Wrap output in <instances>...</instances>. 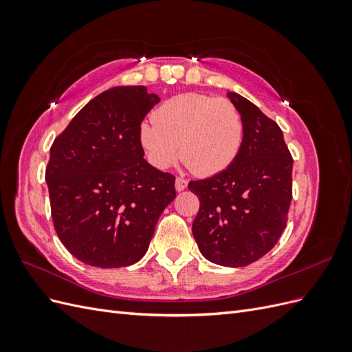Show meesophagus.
Returning <instances> with one entry per match:
<instances>
[{
    "label": "esophagus",
    "instance_id": "obj_1",
    "mask_svg": "<svg viewBox=\"0 0 352 352\" xmlns=\"http://www.w3.org/2000/svg\"><path fill=\"white\" fill-rule=\"evenodd\" d=\"M176 190H184L188 186V180L184 177H176V182H175Z\"/></svg>",
    "mask_w": 352,
    "mask_h": 352
}]
</instances>
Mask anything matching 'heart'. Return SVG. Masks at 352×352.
Wrapping results in <instances>:
<instances>
[{"mask_svg":"<svg viewBox=\"0 0 352 352\" xmlns=\"http://www.w3.org/2000/svg\"><path fill=\"white\" fill-rule=\"evenodd\" d=\"M140 138L150 163L166 168L179 157L198 176H212L238 157L243 141L239 110L225 98L204 94H180L144 122Z\"/></svg>","mask_w":352,"mask_h":352,"instance_id":"1","label":"heart"}]
</instances>
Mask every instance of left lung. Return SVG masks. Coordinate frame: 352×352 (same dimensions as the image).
<instances>
[{
	"label": "left lung",
	"mask_w": 352,
	"mask_h": 352,
	"mask_svg": "<svg viewBox=\"0 0 352 352\" xmlns=\"http://www.w3.org/2000/svg\"><path fill=\"white\" fill-rule=\"evenodd\" d=\"M228 97L243 120L241 151L223 172L188 188L199 199L192 233L201 254L243 267L267 254L286 228L294 160L278 123L236 92Z\"/></svg>",
	"instance_id": "1"
}]
</instances>
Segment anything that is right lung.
<instances>
[{
  "label": "right lung",
  "mask_w": 352,
  "mask_h": 352,
  "mask_svg": "<svg viewBox=\"0 0 352 352\" xmlns=\"http://www.w3.org/2000/svg\"><path fill=\"white\" fill-rule=\"evenodd\" d=\"M158 101L145 87L104 91L51 145L45 179L52 223L82 263L117 269L140 261L176 197L175 176L146 163L140 138Z\"/></svg>",
  "instance_id": "right-lung-1"
}]
</instances>
